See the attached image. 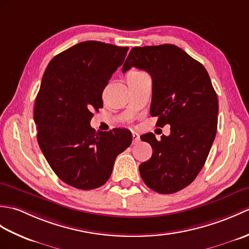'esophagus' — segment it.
I'll return each mask as SVG.
<instances>
[{
  "label": "esophagus",
  "instance_id": "34e87169",
  "mask_svg": "<svg viewBox=\"0 0 249 249\" xmlns=\"http://www.w3.org/2000/svg\"><path fill=\"white\" fill-rule=\"evenodd\" d=\"M140 140V137H139V135H138V133H133V143H137V142H138Z\"/></svg>",
  "mask_w": 249,
  "mask_h": 249
}]
</instances>
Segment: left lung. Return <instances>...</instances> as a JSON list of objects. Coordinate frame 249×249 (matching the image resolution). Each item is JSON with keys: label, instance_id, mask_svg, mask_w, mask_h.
<instances>
[{"label": "left lung", "instance_id": "8db88e82", "mask_svg": "<svg viewBox=\"0 0 249 249\" xmlns=\"http://www.w3.org/2000/svg\"><path fill=\"white\" fill-rule=\"evenodd\" d=\"M135 66L152 77L150 113L170 135L142 136L153 149L139 166L147 187L173 194L192 183L204 166L217 130L218 99L204 66L174 45L135 47L122 71Z\"/></svg>", "mask_w": 249, "mask_h": 249}]
</instances>
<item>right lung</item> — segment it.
<instances>
[{"mask_svg": "<svg viewBox=\"0 0 249 249\" xmlns=\"http://www.w3.org/2000/svg\"><path fill=\"white\" fill-rule=\"evenodd\" d=\"M127 51L128 47L88 40L55 55L46 68L34 107L37 141L52 170L70 186H102L116 156L131 143L129 130L95 131L89 125Z\"/></svg>", "mask_w": 249, "mask_h": 249, "instance_id": "1", "label": "right lung"}]
</instances>
